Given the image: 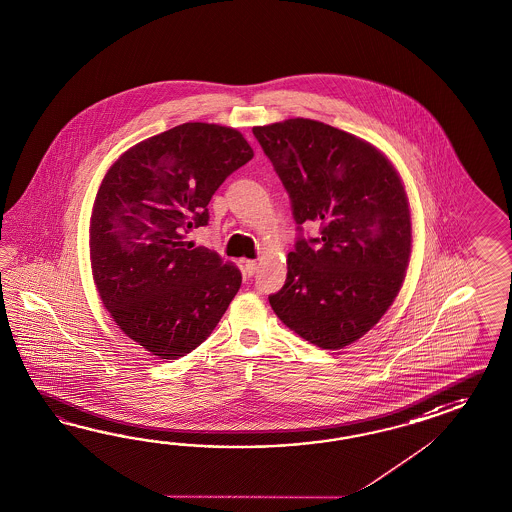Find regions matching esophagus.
<instances>
[{
    "instance_id": "obj_1",
    "label": "esophagus",
    "mask_w": 512,
    "mask_h": 512,
    "mask_svg": "<svg viewBox=\"0 0 512 512\" xmlns=\"http://www.w3.org/2000/svg\"><path fill=\"white\" fill-rule=\"evenodd\" d=\"M255 272H257V261H246V264H244V274L251 277Z\"/></svg>"
}]
</instances>
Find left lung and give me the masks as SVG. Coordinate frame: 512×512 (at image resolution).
<instances>
[{"mask_svg": "<svg viewBox=\"0 0 512 512\" xmlns=\"http://www.w3.org/2000/svg\"><path fill=\"white\" fill-rule=\"evenodd\" d=\"M253 135L300 231L270 305L314 346H349L381 320L409 266L411 212L398 172L372 144L316 120L290 118ZM305 221L321 222L320 238L302 237Z\"/></svg>", "mask_w": 512, "mask_h": 512, "instance_id": "1", "label": "left lung"}]
</instances>
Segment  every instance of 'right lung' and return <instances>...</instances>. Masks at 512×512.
Returning a JSON list of instances; mask_svg holds the SVG:
<instances>
[{
	"label": "right lung",
	"instance_id": "add662e5",
	"mask_svg": "<svg viewBox=\"0 0 512 512\" xmlns=\"http://www.w3.org/2000/svg\"><path fill=\"white\" fill-rule=\"evenodd\" d=\"M253 150L237 129L188 122L138 142L109 168L90 220L94 283L116 325L174 361L211 335L242 283L235 264L187 233Z\"/></svg>",
	"mask_w": 512,
	"mask_h": 512
}]
</instances>
